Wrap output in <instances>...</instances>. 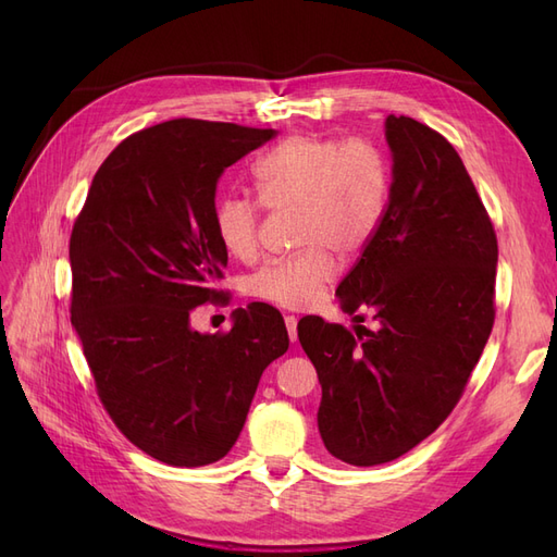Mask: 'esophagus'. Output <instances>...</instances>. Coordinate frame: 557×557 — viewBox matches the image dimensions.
Here are the masks:
<instances>
[{
    "mask_svg": "<svg viewBox=\"0 0 557 557\" xmlns=\"http://www.w3.org/2000/svg\"><path fill=\"white\" fill-rule=\"evenodd\" d=\"M285 327H288V336L290 342H297V318L295 315H285Z\"/></svg>",
    "mask_w": 557,
    "mask_h": 557,
    "instance_id": "34e87169",
    "label": "esophagus"
}]
</instances>
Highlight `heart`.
Returning <instances> with one entry per match:
<instances>
[{"mask_svg": "<svg viewBox=\"0 0 557 557\" xmlns=\"http://www.w3.org/2000/svg\"><path fill=\"white\" fill-rule=\"evenodd\" d=\"M391 160L367 137L346 141L297 134L252 164L257 199L227 195L215 205V234L230 256L248 260L260 244L262 205L295 209L297 244L248 278V293L278 309L301 311L334 278V256H356L374 239L391 199Z\"/></svg>", "mask_w": 557, "mask_h": 557, "instance_id": "obj_1", "label": "heart"}]
</instances>
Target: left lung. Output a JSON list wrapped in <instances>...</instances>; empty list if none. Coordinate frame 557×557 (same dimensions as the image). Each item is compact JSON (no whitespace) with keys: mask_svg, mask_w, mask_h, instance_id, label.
Listing matches in <instances>:
<instances>
[{"mask_svg":"<svg viewBox=\"0 0 557 557\" xmlns=\"http://www.w3.org/2000/svg\"><path fill=\"white\" fill-rule=\"evenodd\" d=\"M385 139L383 223L336 288L348 315L372 311L381 327L297 325L323 387L320 436L356 467L391 462L444 423L495 323L497 237L460 156L409 115H387Z\"/></svg>","mask_w":557,"mask_h":557,"instance_id":"1","label":"left lung"}]
</instances>
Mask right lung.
<instances>
[{
	"instance_id": "obj_1",
	"label": "right lung",
	"mask_w": 557,
	"mask_h": 557,
	"mask_svg": "<svg viewBox=\"0 0 557 557\" xmlns=\"http://www.w3.org/2000/svg\"><path fill=\"white\" fill-rule=\"evenodd\" d=\"M276 129L176 117L117 144L99 166L70 239L72 325L107 413L150 458H225L269 362L288 350L281 313L252 301L230 332L190 315L218 290L215 185Z\"/></svg>"
}]
</instances>
